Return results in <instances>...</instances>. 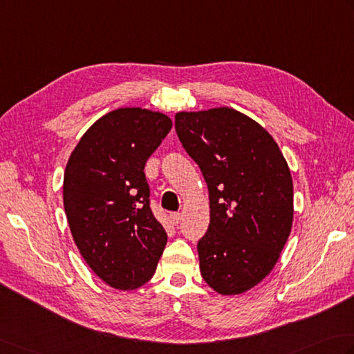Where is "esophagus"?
I'll return each mask as SVG.
<instances>
[{"mask_svg":"<svg viewBox=\"0 0 354 354\" xmlns=\"http://www.w3.org/2000/svg\"><path fill=\"white\" fill-rule=\"evenodd\" d=\"M181 218H183V216H181V213H178V212L170 214V221H171V224H175V225L181 223Z\"/></svg>","mask_w":354,"mask_h":354,"instance_id":"1","label":"esophagus"}]
</instances>
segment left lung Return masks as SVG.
<instances>
[{
    "label": "left lung",
    "mask_w": 354,
    "mask_h": 354,
    "mask_svg": "<svg viewBox=\"0 0 354 354\" xmlns=\"http://www.w3.org/2000/svg\"><path fill=\"white\" fill-rule=\"evenodd\" d=\"M175 129L209 187L201 274L221 295L244 293L272 272L292 232L288 164L272 135L234 109L179 112Z\"/></svg>",
    "instance_id": "8db88e82"
}]
</instances>
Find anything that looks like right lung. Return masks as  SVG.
I'll list each match as a JSON object with an SVG mask.
<instances>
[{
	"mask_svg": "<svg viewBox=\"0 0 354 354\" xmlns=\"http://www.w3.org/2000/svg\"><path fill=\"white\" fill-rule=\"evenodd\" d=\"M170 129L164 113L116 109L82 135L67 161L62 198L73 241L113 288L144 286L167 244L150 209L144 167Z\"/></svg>",
	"mask_w": 354,
	"mask_h": 354,
	"instance_id": "add662e5",
	"label": "right lung"
}]
</instances>
